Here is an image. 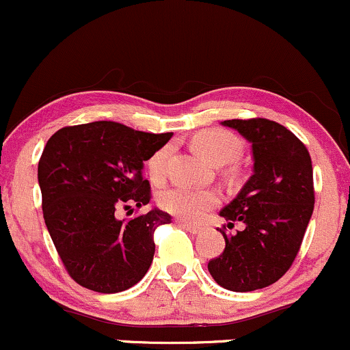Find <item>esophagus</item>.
<instances>
[{"label": "esophagus", "mask_w": 350, "mask_h": 350, "mask_svg": "<svg viewBox=\"0 0 350 350\" xmlns=\"http://www.w3.org/2000/svg\"><path fill=\"white\" fill-rule=\"evenodd\" d=\"M178 224H179V226H183L184 229H187V231H189V232H193V234H199V232H202V228H201V226L191 224V222L181 221V219H179V221H178Z\"/></svg>", "instance_id": "obj_1"}]
</instances>
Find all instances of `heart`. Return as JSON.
<instances>
[{
    "label": "heart",
    "instance_id": "1",
    "mask_svg": "<svg viewBox=\"0 0 350 350\" xmlns=\"http://www.w3.org/2000/svg\"><path fill=\"white\" fill-rule=\"evenodd\" d=\"M193 143L202 156L216 164H224L236 161L243 154L244 144L239 136L221 128L202 129L193 137ZM171 154V146H163L152 152L148 159V172L154 181H161L166 172L167 157ZM221 201V194L216 189L207 187L178 186L167 187L159 194V206L174 216L186 221H199L207 211L216 207Z\"/></svg>",
    "mask_w": 350,
    "mask_h": 350
}]
</instances>
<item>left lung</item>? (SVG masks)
I'll return each instance as SVG.
<instances>
[{
    "label": "left lung",
    "instance_id": "1",
    "mask_svg": "<svg viewBox=\"0 0 350 350\" xmlns=\"http://www.w3.org/2000/svg\"><path fill=\"white\" fill-rule=\"evenodd\" d=\"M252 143L254 174L221 211L224 251L207 269L219 286L234 293L262 289L293 266L314 211L312 161L289 129L264 118L229 119ZM239 225L236 233L228 228Z\"/></svg>",
    "mask_w": 350,
    "mask_h": 350
}]
</instances>
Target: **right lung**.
Instances as JSON below:
<instances>
[{
  "label": "right lung",
  "instance_id": "1",
  "mask_svg": "<svg viewBox=\"0 0 350 350\" xmlns=\"http://www.w3.org/2000/svg\"><path fill=\"white\" fill-rule=\"evenodd\" d=\"M171 137L94 121L61 128L48 139L38 163L43 217L64 269L79 286L114 294L148 272L154 231L171 216L159 209L131 219L114 213L149 204L143 163Z\"/></svg>",
  "mask_w": 350,
  "mask_h": 350
}]
</instances>
